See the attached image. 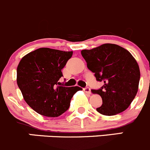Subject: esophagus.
<instances>
[{
    "label": "esophagus",
    "instance_id": "34e87169",
    "mask_svg": "<svg viewBox=\"0 0 150 150\" xmlns=\"http://www.w3.org/2000/svg\"><path fill=\"white\" fill-rule=\"evenodd\" d=\"M83 90H84V93H87V94H90V93H91V91H90V89L89 88V87H85V88L83 89Z\"/></svg>",
    "mask_w": 150,
    "mask_h": 150
}]
</instances>
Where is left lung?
<instances>
[{"instance_id":"left-lung-1","label":"left lung","mask_w":150,"mask_h":150,"mask_svg":"<svg viewBox=\"0 0 150 150\" xmlns=\"http://www.w3.org/2000/svg\"><path fill=\"white\" fill-rule=\"evenodd\" d=\"M81 54L96 80L103 82L100 89L92 90L93 93L100 95L103 101L97 112L106 116L124 112L134 99L140 80L139 65L133 55L114 44L83 50Z\"/></svg>"}]
</instances>
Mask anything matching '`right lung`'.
<instances>
[{
	"instance_id": "obj_1",
	"label": "right lung",
	"mask_w": 150,
	"mask_h": 150,
	"mask_svg": "<svg viewBox=\"0 0 150 150\" xmlns=\"http://www.w3.org/2000/svg\"><path fill=\"white\" fill-rule=\"evenodd\" d=\"M73 52L39 48L25 55L17 69V82L25 102L43 116L57 117L70 106L74 95L82 89L63 87L61 70Z\"/></svg>"
}]
</instances>
